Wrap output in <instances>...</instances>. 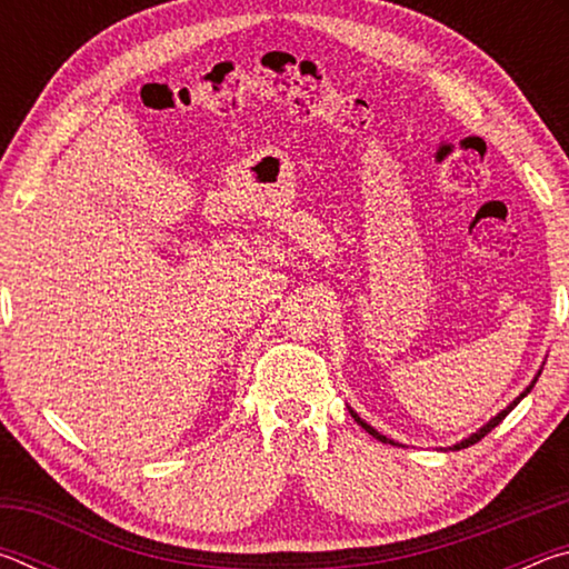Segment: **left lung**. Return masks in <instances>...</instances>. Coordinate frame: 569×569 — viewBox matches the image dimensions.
Wrapping results in <instances>:
<instances>
[{
	"label": "left lung",
	"mask_w": 569,
	"mask_h": 569,
	"mask_svg": "<svg viewBox=\"0 0 569 569\" xmlns=\"http://www.w3.org/2000/svg\"><path fill=\"white\" fill-rule=\"evenodd\" d=\"M539 373H542V369H539V371H537V377H539ZM537 377L532 379V383H529V387H527V389H525L522 393H519V397H517V399H515L512 403H509V407H505L502 411H499V413H497V417H492V419H489V421L485 423V427H479V429L475 431V435H469V437H465V439H461V441H457V445H451V447H447V449H451V451H457V449H465V447H471V445H477V441H479L481 437H487V435H489V431H492V429L497 427V423H499V421H502V419L507 417V413H509V411H512V409L517 407V403H519V401H522V399L527 397V393H529V391H532V387H535V383H537ZM349 411H351V417H353V421H356V423H361V429H366V431H369V435H371V437H377L379 441H383V445H397V441H393V439H389L387 435H381V431H377V429H373L369 421H363V419L359 417V413H356V411H353L351 407H349Z\"/></svg>",
	"instance_id": "1"
}]
</instances>
